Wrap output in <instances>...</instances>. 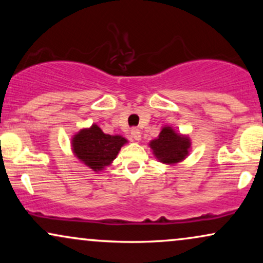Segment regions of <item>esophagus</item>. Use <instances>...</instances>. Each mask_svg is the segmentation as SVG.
Wrapping results in <instances>:
<instances>
[{"instance_id":"1","label":"esophagus","mask_w":263,"mask_h":263,"mask_svg":"<svg viewBox=\"0 0 263 263\" xmlns=\"http://www.w3.org/2000/svg\"><path fill=\"white\" fill-rule=\"evenodd\" d=\"M131 137L134 141H140L141 138V131L138 128H132L131 129Z\"/></svg>"}]
</instances>
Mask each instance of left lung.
Here are the masks:
<instances>
[{"mask_svg": "<svg viewBox=\"0 0 263 263\" xmlns=\"http://www.w3.org/2000/svg\"><path fill=\"white\" fill-rule=\"evenodd\" d=\"M149 146L159 161L173 164L185 158L190 142L188 137L176 134L172 127H164L158 137L151 142Z\"/></svg>", "mask_w": 263, "mask_h": 263, "instance_id": "left-lung-1", "label": "left lung"}]
</instances>
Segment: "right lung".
<instances>
[{"instance_id": "obj_1", "label": "right lung", "mask_w": 263, "mask_h": 263, "mask_svg": "<svg viewBox=\"0 0 263 263\" xmlns=\"http://www.w3.org/2000/svg\"><path fill=\"white\" fill-rule=\"evenodd\" d=\"M126 142L122 136L106 135L98 125H92L74 136L73 151L81 162L96 172L110 164Z\"/></svg>"}]
</instances>
